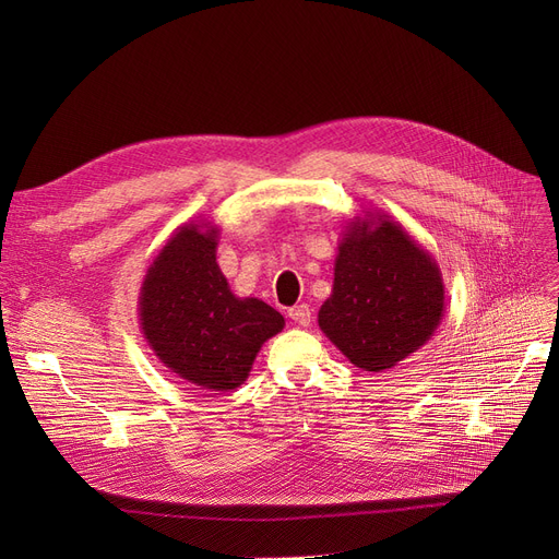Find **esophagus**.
Here are the masks:
<instances>
[{"instance_id":"1","label":"esophagus","mask_w":559,"mask_h":559,"mask_svg":"<svg viewBox=\"0 0 559 559\" xmlns=\"http://www.w3.org/2000/svg\"><path fill=\"white\" fill-rule=\"evenodd\" d=\"M289 319L295 321V324H299V326H310V319H312V312H310V308H308V304H301V306H295V308H289Z\"/></svg>"}]
</instances>
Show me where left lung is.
<instances>
[{
  "mask_svg": "<svg viewBox=\"0 0 559 559\" xmlns=\"http://www.w3.org/2000/svg\"><path fill=\"white\" fill-rule=\"evenodd\" d=\"M444 308L437 260L399 222L371 209L346 222L317 321L350 365L390 371L432 340Z\"/></svg>",
  "mask_w": 559,
  "mask_h": 559,
  "instance_id": "1",
  "label": "left lung"
}]
</instances>
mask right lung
Wrapping results in <instances>:
<instances>
[{
    "label": "right lung",
    "instance_id": "add662e5",
    "mask_svg": "<svg viewBox=\"0 0 559 559\" xmlns=\"http://www.w3.org/2000/svg\"><path fill=\"white\" fill-rule=\"evenodd\" d=\"M219 226L176 228L146 267L138 317L154 356L179 378L209 392H228L249 378L262 344L285 319L255 297H235L217 264Z\"/></svg>",
    "mask_w": 559,
    "mask_h": 559
}]
</instances>
